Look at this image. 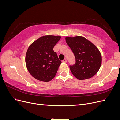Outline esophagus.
<instances>
[{
	"instance_id": "34e87169",
	"label": "esophagus",
	"mask_w": 120,
	"mask_h": 120,
	"mask_svg": "<svg viewBox=\"0 0 120 120\" xmlns=\"http://www.w3.org/2000/svg\"><path fill=\"white\" fill-rule=\"evenodd\" d=\"M62 62H63V63H66L67 62V59H64L62 60Z\"/></svg>"
}]
</instances>
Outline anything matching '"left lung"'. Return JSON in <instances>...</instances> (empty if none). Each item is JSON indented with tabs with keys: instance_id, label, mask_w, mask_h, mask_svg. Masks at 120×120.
Segmentation results:
<instances>
[{
	"instance_id": "1",
	"label": "left lung",
	"mask_w": 120,
	"mask_h": 120,
	"mask_svg": "<svg viewBox=\"0 0 120 120\" xmlns=\"http://www.w3.org/2000/svg\"><path fill=\"white\" fill-rule=\"evenodd\" d=\"M66 40L75 56V64L70 65L72 75L79 80L90 79L95 75L101 64V54L98 49L80 36L67 37Z\"/></svg>"
}]
</instances>
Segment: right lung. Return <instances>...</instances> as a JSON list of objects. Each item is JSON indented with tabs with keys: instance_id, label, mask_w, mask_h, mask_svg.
Here are the masks:
<instances>
[{
	"instance_id": "right-lung-1",
	"label": "right lung",
	"mask_w": 120,
	"mask_h": 120,
	"mask_svg": "<svg viewBox=\"0 0 120 120\" xmlns=\"http://www.w3.org/2000/svg\"><path fill=\"white\" fill-rule=\"evenodd\" d=\"M60 39V36H43L29 46L25 63L28 71L35 79L46 82L55 77L61 61L53 49Z\"/></svg>"
}]
</instances>
